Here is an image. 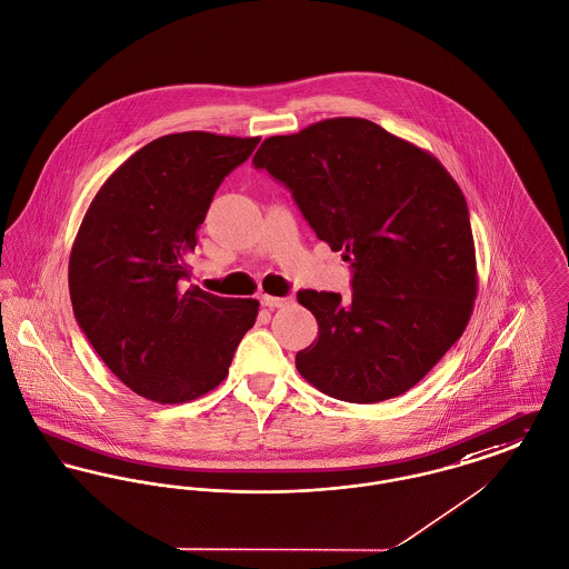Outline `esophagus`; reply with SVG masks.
Here are the masks:
<instances>
[{
  "label": "esophagus",
  "mask_w": 569,
  "mask_h": 569,
  "mask_svg": "<svg viewBox=\"0 0 569 569\" xmlns=\"http://www.w3.org/2000/svg\"><path fill=\"white\" fill-rule=\"evenodd\" d=\"M261 303H263L266 308H270V310H276V308H284V306L293 303V298H273V296H261Z\"/></svg>",
  "instance_id": "obj_1"
}]
</instances>
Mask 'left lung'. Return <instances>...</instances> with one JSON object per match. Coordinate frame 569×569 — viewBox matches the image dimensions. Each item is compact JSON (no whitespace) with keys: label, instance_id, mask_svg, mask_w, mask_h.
Returning <instances> with one entry per match:
<instances>
[{"label":"left lung","instance_id":"1","mask_svg":"<svg viewBox=\"0 0 569 569\" xmlns=\"http://www.w3.org/2000/svg\"><path fill=\"white\" fill-rule=\"evenodd\" d=\"M252 164L291 190L317 238L353 270L349 301L299 291L319 323L296 356L299 375L358 405L413 388L462 336L478 296L458 183L432 153L361 118L270 137Z\"/></svg>","mask_w":569,"mask_h":569}]
</instances>
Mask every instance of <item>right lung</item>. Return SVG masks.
Wrapping results in <instances>:
<instances>
[{
    "label": "right lung",
    "instance_id": "obj_1",
    "mask_svg": "<svg viewBox=\"0 0 569 569\" xmlns=\"http://www.w3.org/2000/svg\"><path fill=\"white\" fill-rule=\"evenodd\" d=\"M259 137L176 132L132 153L91 201L68 263L79 328L123 386L178 405L216 388L257 299L211 296L188 257L222 180Z\"/></svg>",
    "mask_w": 569,
    "mask_h": 569
}]
</instances>
